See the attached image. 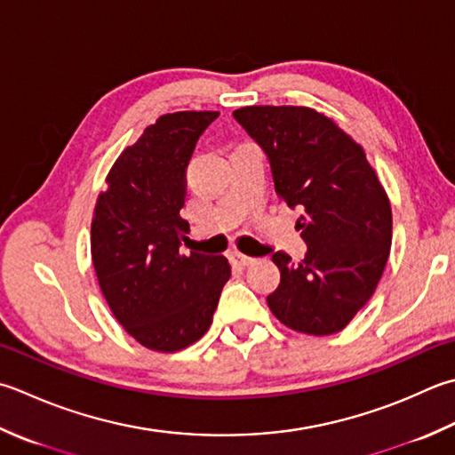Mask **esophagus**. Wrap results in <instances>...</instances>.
I'll use <instances>...</instances> for the list:
<instances>
[{
	"mask_svg": "<svg viewBox=\"0 0 455 455\" xmlns=\"http://www.w3.org/2000/svg\"><path fill=\"white\" fill-rule=\"evenodd\" d=\"M233 260H235L236 264H240V266H251V264L256 262V258H251V256H246V254L235 252V254H233Z\"/></svg>",
	"mask_w": 455,
	"mask_h": 455,
	"instance_id": "obj_1",
	"label": "esophagus"
}]
</instances>
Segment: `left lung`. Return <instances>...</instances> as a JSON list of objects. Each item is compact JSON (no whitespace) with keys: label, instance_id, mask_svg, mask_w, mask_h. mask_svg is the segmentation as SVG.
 <instances>
[{"label":"left lung","instance_id":"left-lung-1","mask_svg":"<svg viewBox=\"0 0 455 455\" xmlns=\"http://www.w3.org/2000/svg\"><path fill=\"white\" fill-rule=\"evenodd\" d=\"M268 156L275 193L299 207L306 258L275 252L280 286L266 301L293 331L331 335L377 290L393 243V211L363 148L306 106H246L233 112Z\"/></svg>","mask_w":455,"mask_h":455}]
</instances>
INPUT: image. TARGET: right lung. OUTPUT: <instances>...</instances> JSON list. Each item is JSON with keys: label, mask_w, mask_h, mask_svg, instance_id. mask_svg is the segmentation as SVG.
Here are the masks:
<instances>
[{"label": "right lung", "mask_w": 455, "mask_h": 455, "mask_svg": "<svg viewBox=\"0 0 455 455\" xmlns=\"http://www.w3.org/2000/svg\"><path fill=\"white\" fill-rule=\"evenodd\" d=\"M219 112L159 116L122 151L98 195L91 252L114 317L151 351L175 353L212 323L230 278L225 256L180 252L185 172L201 133Z\"/></svg>", "instance_id": "right-lung-1"}]
</instances>
